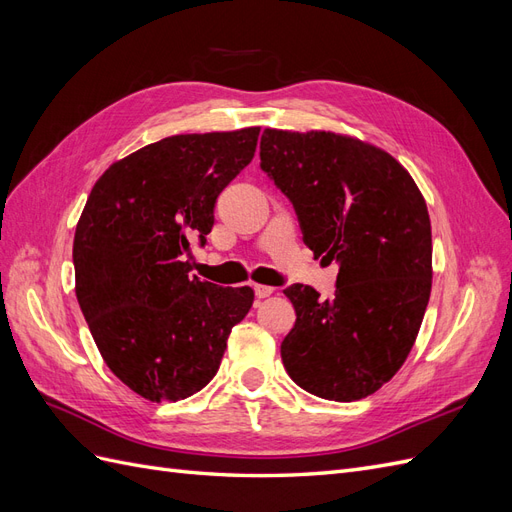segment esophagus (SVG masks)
I'll return each mask as SVG.
<instances>
[{"instance_id": "obj_1", "label": "esophagus", "mask_w": 512, "mask_h": 512, "mask_svg": "<svg viewBox=\"0 0 512 512\" xmlns=\"http://www.w3.org/2000/svg\"><path fill=\"white\" fill-rule=\"evenodd\" d=\"M275 292L273 286H265V284H254V294L258 299H265V297H271V294Z\"/></svg>"}]
</instances>
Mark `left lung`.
Returning <instances> with one entry per match:
<instances>
[{"mask_svg": "<svg viewBox=\"0 0 512 512\" xmlns=\"http://www.w3.org/2000/svg\"><path fill=\"white\" fill-rule=\"evenodd\" d=\"M260 168L292 203L303 241L339 262L335 297L284 290L297 322L288 376L322 399L376 393L404 365L431 292V222L414 179L389 153L333 132L267 128Z\"/></svg>", "mask_w": 512, "mask_h": 512, "instance_id": "8db88e82", "label": "left lung"}]
</instances>
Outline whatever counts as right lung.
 Wrapping results in <instances>:
<instances>
[{
  "mask_svg": "<svg viewBox=\"0 0 512 512\" xmlns=\"http://www.w3.org/2000/svg\"><path fill=\"white\" fill-rule=\"evenodd\" d=\"M260 128L177 134L108 166L74 232L76 299L108 369L149 401H179L218 374L250 286L190 277L215 200L252 162Z\"/></svg>",
  "mask_w": 512,
  "mask_h": 512,
  "instance_id": "add662e5",
  "label": "right lung"
}]
</instances>
